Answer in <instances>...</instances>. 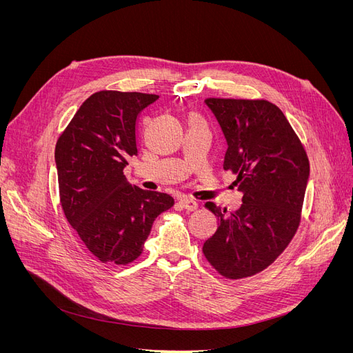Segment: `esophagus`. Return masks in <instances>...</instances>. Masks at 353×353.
<instances>
[{"mask_svg":"<svg viewBox=\"0 0 353 353\" xmlns=\"http://www.w3.org/2000/svg\"><path fill=\"white\" fill-rule=\"evenodd\" d=\"M179 206H180L181 209H186V210H189V212H193V210L197 209V201L193 200V199H189V197H184V199H181V200L179 201Z\"/></svg>","mask_w":353,"mask_h":353,"instance_id":"obj_1","label":"esophagus"}]
</instances>
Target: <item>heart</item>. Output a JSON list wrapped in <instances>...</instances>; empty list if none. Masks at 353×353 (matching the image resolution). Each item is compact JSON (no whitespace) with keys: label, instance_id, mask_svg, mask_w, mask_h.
<instances>
[{"label":"heart","instance_id":"1","mask_svg":"<svg viewBox=\"0 0 353 353\" xmlns=\"http://www.w3.org/2000/svg\"><path fill=\"white\" fill-rule=\"evenodd\" d=\"M190 121H192V123H201L200 119H199V116H196V114H192V116H190Z\"/></svg>","mask_w":353,"mask_h":353}]
</instances>
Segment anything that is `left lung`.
Returning <instances> with one entry per match:
<instances>
[{
    "mask_svg": "<svg viewBox=\"0 0 353 353\" xmlns=\"http://www.w3.org/2000/svg\"><path fill=\"white\" fill-rule=\"evenodd\" d=\"M228 141L223 169L243 193L236 212L213 201L216 233L203 245L209 263L228 279L270 266L288 248L302 219L309 159L282 110L268 100H205Z\"/></svg>",
    "mask_w": 353,
    "mask_h": 353,
    "instance_id": "8db88e82",
    "label": "left lung"
}]
</instances>
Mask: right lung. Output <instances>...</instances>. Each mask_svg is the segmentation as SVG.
I'll list each match as a JSON object with an SVG mask.
<instances>
[{"label":"right lung","mask_w":353,"mask_h":353,"mask_svg":"<svg viewBox=\"0 0 353 353\" xmlns=\"http://www.w3.org/2000/svg\"><path fill=\"white\" fill-rule=\"evenodd\" d=\"M157 99L136 91H97L55 144L63 212L101 263L134 262L156 217L174 205L170 194L132 186L123 172L137 156L140 111Z\"/></svg>","instance_id":"1"}]
</instances>
